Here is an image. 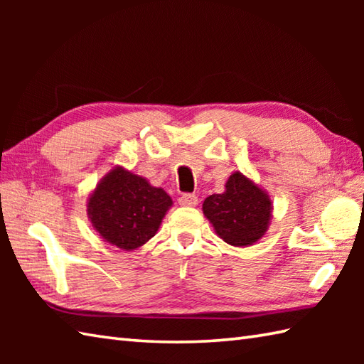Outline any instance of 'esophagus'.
Listing matches in <instances>:
<instances>
[{
  "instance_id": "esophagus-1",
  "label": "esophagus",
  "mask_w": 364,
  "mask_h": 364,
  "mask_svg": "<svg viewBox=\"0 0 364 364\" xmlns=\"http://www.w3.org/2000/svg\"><path fill=\"white\" fill-rule=\"evenodd\" d=\"M178 203L181 206H196L198 203V198L194 194H183L180 198H178Z\"/></svg>"
}]
</instances>
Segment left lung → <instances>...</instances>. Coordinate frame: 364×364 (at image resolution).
<instances>
[{
    "mask_svg": "<svg viewBox=\"0 0 364 364\" xmlns=\"http://www.w3.org/2000/svg\"><path fill=\"white\" fill-rule=\"evenodd\" d=\"M203 214L227 244L249 247L266 235L272 219V200L250 178L235 172L222 194L205 200Z\"/></svg>",
    "mask_w": 364,
    "mask_h": 364,
    "instance_id": "obj_1",
    "label": "left lung"
}]
</instances>
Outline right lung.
Masks as SVG:
<instances>
[{
    "label": "right lung",
    "mask_w": 364,
    "mask_h": 364,
    "mask_svg": "<svg viewBox=\"0 0 364 364\" xmlns=\"http://www.w3.org/2000/svg\"><path fill=\"white\" fill-rule=\"evenodd\" d=\"M172 203L164 189L115 166L90 194L87 215L107 244L122 250H136L156 235Z\"/></svg>",
    "instance_id": "obj_1"
}]
</instances>
